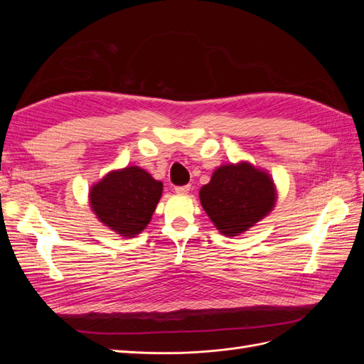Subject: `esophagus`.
I'll return each mask as SVG.
<instances>
[{"label":"esophagus","mask_w":364,"mask_h":364,"mask_svg":"<svg viewBox=\"0 0 364 364\" xmlns=\"http://www.w3.org/2000/svg\"><path fill=\"white\" fill-rule=\"evenodd\" d=\"M190 190H191V185H182V186H176L174 188V191L178 194H186L190 193Z\"/></svg>","instance_id":"esophagus-1"}]
</instances>
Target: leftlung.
<instances>
[{
    "mask_svg": "<svg viewBox=\"0 0 364 364\" xmlns=\"http://www.w3.org/2000/svg\"><path fill=\"white\" fill-rule=\"evenodd\" d=\"M199 196L215 228L229 237L245 232L259 222L277 200L270 176L247 162L215 170Z\"/></svg>",
    "mask_w": 364,
    "mask_h": 364,
    "instance_id": "left-lung-1",
    "label": "left lung"
}]
</instances>
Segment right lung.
Returning <instances> with one entry per match:
<instances>
[{"instance_id":"obj_1","label":"right lung","mask_w":364,"mask_h":364,"mask_svg":"<svg viewBox=\"0 0 364 364\" xmlns=\"http://www.w3.org/2000/svg\"><path fill=\"white\" fill-rule=\"evenodd\" d=\"M161 194L162 182L139 167H127L95 183L90 200L102 223L123 237H134L149 225Z\"/></svg>"}]
</instances>
